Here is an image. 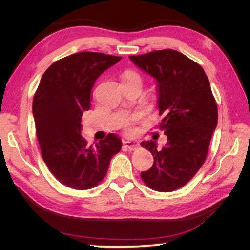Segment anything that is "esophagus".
Returning <instances> with one entry per match:
<instances>
[{
	"label": "esophagus",
	"instance_id": "34e87169",
	"mask_svg": "<svg viewBox=\"0 0 250 250\" xmlns=\"http://www.w3.org/2000/svg\"><path fill=\"white\" fill-rule=\"evenodd\" d=\"M123 144H124V147H126L128 150H130V151L135 150L140 146L139 142H137V141H124Z\"/></svg>",
	"mask_w": 250,
	"mask_h": 250
}]
</instances>
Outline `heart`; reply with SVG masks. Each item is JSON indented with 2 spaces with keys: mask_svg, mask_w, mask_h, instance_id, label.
Returning <instances> with one entry per match:
<instances>
[{
  "mask_svg": "<svg viewBox=\"0 0 250 250\" xmlns=\"http://www.w3.org/2000/svg\"><path fill=\"white\" fill-rule=\"evenodd\" d=\"M128 77H138V78H140V77H139V75H138L137 73L131 72V71H129V72H126V73H125V75H124V78H128ZM124 127L126 128V130H127V132H128V133H130V134L134 133V131H135V130H134V128H132V127L130 126V122H125Z\"/></svg>",
  "mask_w": 250,
  "mask_h": 250,
  "instance_id": "b5f03b06",
  "label": "heart"
}]
</instances>
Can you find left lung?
Returning a JSON list of instances; mask_svg holds the SVG:
<instances>
[{
	"label": "left lung",
	"instance_id": "1",
	"mask_svg": "<svg viewBox=\"0 0 250 250\" xmlns=\"http://www.w3.org/2000/svg\"><path fill=\"white\" fill-rule=\"evenodd\" d=\"M157 83V105L164 119L158 125L167 135L161 151L155 141L142 142L154 163L141 177L150 188L172 192L190 181L206 161L218 122L216 100L200 64L175 50L129 56Z\"/></svg>",
	"mask_w": 250,
	"mask_h": 250
}]
</instances>
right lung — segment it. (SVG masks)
Here are the masks:
<instances>
[{
	"label": "right lung",
	"mask_w": 250,
	"mask_h": 250,
	"mask_svg": "<svg viewBox=\"0 0 250 250\" xmlns=\"http://www.w3.org/2000/svg\"><path fill=\"white\" fill-rule=\"evenodd\" d=\"M121 58L97 52L66 56L48 67L35 92L32 110L43 162L60 183L74 190L99 185L122 148L113 133L95 146L81 135L82 113L90 108L96 80Z\"/></svg>",
	"instance_id": "add662e5"
}]
</instances>
